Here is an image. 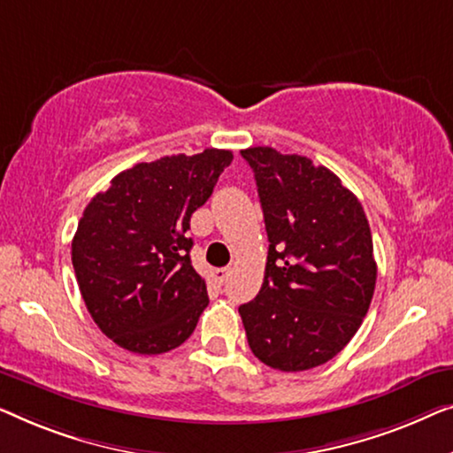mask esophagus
<instances>
[{
  "label": "esophagus",
  "instance_id": "esophagus-1",
  "mask_svg": "<svg viewBox=\"0 0 453 453\" xmlns=\"http://www.w3.org/2000/svg\"><path fill=\"white\" fill-rule=\"evenodd\" d=\"M229 273H232V269H229V266H224V269H215V271H213V279L221 285V283H224L226 279H227Z\"/></svg>",
  "mask_w": 453,
  "mask_h": 453
}]
</instances>
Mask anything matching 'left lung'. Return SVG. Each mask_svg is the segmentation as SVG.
<instances>
[{
    "label": "left lung",
    "mask_w": 453,
    "mask_h": 453,
    "mask_svg": "<svg viewBox=\"0 0 453 453\" xmlns=\"http://www.w3.org/2000/svg\"><path fill=\"white\" fill-rule=\"evenodd\" d=\"M258 187L269 257L258 296L240 305L248 345L265 365L303 372L347 347L372 303V229L341 178L310 157L242 150Z\"/></svg>",
    "instance_id": "left-lung-1"
}]
</instances>
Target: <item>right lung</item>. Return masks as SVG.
<instances>
[{
  "mask_svg": "<svg viewBox=\"0 0 453 453\" xmlns=\"http://www.w3.org/2000/svg\"><path fill=\"white\" fill-rule=\"evenodd\" d=\"M232 160L211 148L135 164L88 203L72 263L88 311L119 347L160 355L193 334L209 297L190 265V215Z\"/></svg>",
  "mask_w": 453,
  "mask_h": 453,
  "instance_id": "1",
  "label": "right lung"
}]
</instances>
